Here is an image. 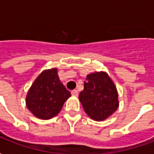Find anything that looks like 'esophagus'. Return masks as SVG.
<instances>
[{"mask_svg":"<svg viewBox=\"0 0 154 154\" xmlns=\"http://www.w3.org/2000/svg\"><path fill=\"white\" fill-rule=\"evenodd\" d=\"M71 95H72L73 97H77V96H78V91H77V90H71Z\"/></svg>","mask_w":154,"mask_h":154,"instance_id":"esophagus-1","label":"esophagus"}]
</instances>
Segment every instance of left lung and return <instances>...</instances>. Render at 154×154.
Returning a JSON list of instances; mask_svg holds the SVG:
<instances>
[{
	"label": "left lung",
	"instance_id": "left-lung-1",
	"mask_svg": "<svg viewBox=\"0 0 154 154\" xmlns=\"http://www.w3.org/2000/svg\"><path fill=\"white\" fill-rule=\"evenodd\" d=\"M79 94L85 113L94 121L102 122L112 116L119 107L116 85L105 71L90 73Z\"/></svg>",
	"mask_w": 154,
	"mask_h": 154
}]
</instances>
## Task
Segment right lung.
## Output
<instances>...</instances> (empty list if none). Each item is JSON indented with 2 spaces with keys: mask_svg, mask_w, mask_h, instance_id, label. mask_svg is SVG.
<instances>
[{
  "mask_svg": "<svg viewBox=\"0 0 154 154\" xmlns=\"http://www.w3.org/2000/svg\"><path fill=\"white\" fill-rule=\"evenodd\" d=\"M70 92L60 82L57 68L43 70L34 80L26 97V104L37 118L48 120L56 116Z\"/></svg>",
  "mask_w": 154,
  "mask_h": 154,
  "instance_id": "obj_1",
  "label": "right lung"
}]
</instances>
